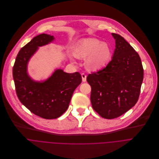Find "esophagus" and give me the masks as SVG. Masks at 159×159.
<instances>
[{
	"mask_svg": "<svg viewBox=\"0 0 159 159\" xmlns=\"http://www.w3.org/2000/svg\"><path fill=\"white\" fill-rule=\"evenodd\" d=\"M81 77H82V80L83 82H85L86 81V75L84 73L81 74Z\"/></svg>",
	"mask_w": 159,
	"mask_h": 159,
	"instance_id": "1",
	"label": "esophagus"
}]
</instances>
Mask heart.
<instances>
[{"label": "heart", "instance_id": "heart-1", "mask_svg": "<svg viewBox=\"0 0 159 159\" xmlns=\"http://www.w3.org/2000/svg\"><path fill=\"white\" fill-rule=\"evenodd\" d=\"M111 54L110 46L97 38L81 40L76 46L75 55L78 58H85L88 68L97 70L104 66L109 61Z\"/></svg>", "mask_w": 159, "mask_h": 159}]
</instances>
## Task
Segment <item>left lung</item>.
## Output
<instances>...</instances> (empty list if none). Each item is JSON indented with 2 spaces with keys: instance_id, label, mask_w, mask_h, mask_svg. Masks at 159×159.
Returning <instances> with one entry per match:
<instances>
[{
  "instance_id": "obj_1",
  "label": "left lung",
  "mask_w": 159,
  "mask_h": 159,
  "mask_svg": "<svg viewBox=\"0 0 159 159\" xmlns=\"http://www.w3.org/2000/svg\"><path fill=\"white\" fill-rule=\"evenodd\" d=\"M115 49L111 60L102 70L89 74L92 107L102 117L117 118L137 103L143 79L139 54L120 35L111 33Z\"/></svg>"
}]
</instances>
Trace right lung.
<instances>
[{"label": "right lung", "mask_w": 159, "mask_h": 159, "mask_svg": "<svg viewBox=\"0 0 159 159\" xmlns=\"http://www.w3.org/2000/svg\"><path fill=\"white\" fill-rule=\"evenodd\" d=\"M54 40L53 36L41 34L19 51L12 73L17 97L32 113L45 119H55L68 109L75 89L82 78L78 72L67 73L57 69L44 81H36L27 73V64L38 48Z\"/></svg>", "instance_id": "right-lung-1"}]
</instances>
